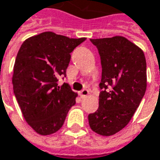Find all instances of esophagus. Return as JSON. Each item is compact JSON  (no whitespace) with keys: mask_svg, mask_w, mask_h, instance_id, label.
<instances>
[{"mask_svg":"<svg viewBox=\"0 0 160 160\" xmlns=\"http://www.w3.org/2000/svg\"><path fill=\"white\" fill-rule=\"evenodd\" d=\"M87 95H89V90L88 89H82V90L80 91V96L81 98H84Z\"/></svg>","mask_w":160,"mask_h":160,"instance_id":"1","label":"esophagus"}]
</instances>
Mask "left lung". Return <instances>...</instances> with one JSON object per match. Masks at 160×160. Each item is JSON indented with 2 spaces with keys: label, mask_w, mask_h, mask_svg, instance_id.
Returning a JSON list of instances; mask_svg holds the SVG:
<instances>
[{
  "label": "left lung",
  "mask_w": 160,
  "mask_h": 160,
  "mask_svg": "<svg viewBox=\"0 0 160 160\" xmlns=\"http://www.w3.org/2000/svg\"><path fill=\"white\" fill-rule=\"evenodd\" d=\"M101 63L99 108L88 116L90 128L102 136L121 130L131 119L147 88L143 52L124 37L90 39Z\"/></svg>",
  "instance_id": "1"
}]
</instances>
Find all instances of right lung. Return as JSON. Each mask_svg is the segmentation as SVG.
<instances>
[{
  "mask_svg": "<svg viewBox=\"0 0 160 160\" xmlns=\"http://www.w3.org/2000/svg\"><path fill=\"white\" fill-rule=\"evenodd\" d=\"M86 38L70 39L46 32L26 40L21 46L13 68V93L24 118L41 135H50L63 125L77 94L66 77L71 53Z\"/></svg>",
  "mask_w": 160,
  "mask_h": 160,
  "instance_id": "1",
  "label": "right lung"
}]
</instances>
